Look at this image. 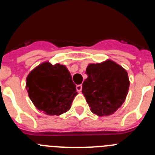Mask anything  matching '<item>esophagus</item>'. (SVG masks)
<instances>
[{"instance_id":"esophagus-1","label":"esophagus","mask_w":155,"mask_h":155,"mask_svg":"<svg viewBox=\"0 0 155 155\" xmlns=\"http://www.w3.org/2000/svg\"><path fill=\"white\" fill-rule=\"evenodd\" d=\"M76 89H77V91H78V92H81V90H82V85H81V84H78V85H77Z\"/></svg>"}]
</instances>
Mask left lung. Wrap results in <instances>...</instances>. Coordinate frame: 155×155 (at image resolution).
<instances>
[{"mask_svg": "<svg viewBox=\"0 0 155 155\" xmlns=\"http://www.w3.org/2000/svg\"><path fill=\"white\" fill-rule=\"evenodd\" d=\"M87 78L82 84V93L90 110L98 116H109L125 101L130 87L127 71L111 60L89 64Z\"/></svg>", "mask_w": 155, "mask_h": 155, "instance_id": "obj_1", "label": "left lung"}]
</instances>
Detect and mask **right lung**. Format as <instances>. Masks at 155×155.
Masks as SVG:
<instances>
[{"label": "right lung", "mask_w": 155, "mask_h": 155, "mask_svg": "<svg viewBox=\"0 0 155 155\" xmlns=\"http://www.w3.org/2000/svg\"><path fill=\"white\" fill-rule=\"evenodd\" d=\"M25 88L36 109L49 116H60L71 107L78 92L65 65L45 61L26 78Z\"/></svg>", "instance_id": "right-lung-1"}]
</instances>
